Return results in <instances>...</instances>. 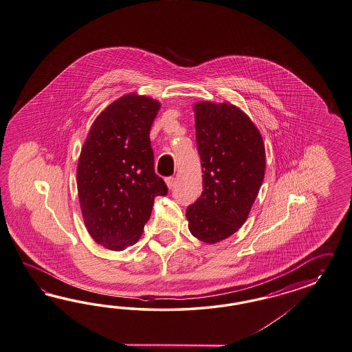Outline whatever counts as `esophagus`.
Returning a JSON list of instances; mask_svg holds the SVG:
<instances>
[{
	"label": "esophagus",
	"instance_id": "34e87169",
	"mask_svg": "<svg viewBox=\"0 0 352 352\" xmlns=\"http://www.w3.org/2000/svg\"><path fill=\"white\" fill-rule=\"evenodd\" d=\"M174 183H175V181H174V179H169V186H170V187H173V186H174Z\"/></svg>",
	"mask_w": 352,
	"mask_h": 352
}]
</instances>
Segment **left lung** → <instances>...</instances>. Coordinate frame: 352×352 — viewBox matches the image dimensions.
<instances>
[{
	"mask_svg": "<svg viewBox=\"0 0 352 352\" xmlns=\"http://www.w3.org/2000/svg\"><path fill=\"white\" fill-rule=\"evenodd\" d=\"M193 109L204 184L188 220L193 236L212 241L233 233L246 218L258 190L265 144L234 104L201 101Z\"/></svg>",
	"mask_w": 352,
	"mask_h": 352,
	"instance_id": "left-lung-1",
	"label": "left lung"
}]
</instances>
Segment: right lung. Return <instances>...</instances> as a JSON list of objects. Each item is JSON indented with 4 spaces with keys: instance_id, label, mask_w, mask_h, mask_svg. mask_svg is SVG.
<instances>
[{
    "instance_id": "right-lung-1",
    "label": "right lung",
    "mask_w": 352,
    "mask_h": 352,
    "mask_svg": "<svg viewBox=\"0 0 352 352\" xmlns=\"http://www.w3.org/2000/svg\"><path fill=\"white\" fill-rule=\"evenodd\" d=\"M159 110L151 97L123 96L97 116L83 146L87 218L115 248L138 237L159 190L150 160V131Z\"/></svg>"
}]
</instances>
